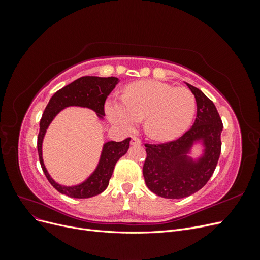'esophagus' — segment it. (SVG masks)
<instances>
[{
	"mask_svg": "<svg viewBox=\"0 0 260 260\" xmlns=\"http://www.w3.org/2000/svg\"><path fill=\"white\" fill-rule=\"evenodd\" d=\"M130 143H131V145H140L141 144V140L139 138H137V137H132Z\"/></svg>",
	"mask_w": 260,
	"mask_h": 260,
	"instance_id": "esophagus-1",
	"label": "esophagus"
}]
</instances>
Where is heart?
Instances as JSON below:
<instances>
[{
    "label": "heart",
    "mask_w": 260,
    "mask_h": 260,
    "mask_svg": "<svg viewBox=\"0 0 260 260\" xmlns=\"http://www.w3.org/2000/svg\"><path fill=\"white\" fill-rule=\"evenodd\" d=\"M105 112L111 122L127 131L135 129L144 118V129L149 137L168 141L190 127L196 112V99L186 88L142 80L129 84L122 100H108Z\"/></svg>",
    "instance_id": "b5f03b06"
}]
</instances>
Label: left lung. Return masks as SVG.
I'll return each mask as SVG.
<instances>
[{
  "label": "left lung",
  "instance_id": "1",
  "mask_svg": "<svg viewBox=\"0 0 260 260\" xmlns=\"http://www.w3.org/2000/svg\"><path fill=\"white\" fill-rule=\"evenodd\" d=\"M196 99L198 113L192 127L180 138L159 144L145 143L143 177L146 186L165 199L187 198L200 191L214 174L221 153L222 120L212 101L186 83ZM204 139L206 156L198 164L185 159L194 139Z\"/></svg>",
  "mask_w": 260,
  "mask_h": 260
}]
</instances>
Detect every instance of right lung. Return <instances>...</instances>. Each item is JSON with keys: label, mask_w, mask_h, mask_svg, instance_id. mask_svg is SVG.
Masks as SVG:
<instances>
[{"label": "right lung", "mask_w": 260, "mask_h": 260, "mask_svg": "<svg viewBox=\"0 0 260 260\" xmlns=\"http://www.w3.org/2000/svg\"><path fill=\"white\" fill-rule=\"evenodd\" d=\"M119 80L115 77L101 78L85 76L74 82L69 83L64 88L58 90L51 98L49 104L46 105L42 118L40 120V131L38 135V154L42 170L46 179L54 188L74 199H89L92 196L101 194L108 186L115 165L127 153L131 138H127L121 142L111 141L104 145L101 160L94 174L80 185L76 186H62L57 184L50 177L46 171L42 159V140L44 133L48 129L53 118L58 114L59 111L67 106H82L93 109L100 117L105 116V102L107 96L115 89Z\"/></svg>", "instance_id": "obj_1"}]
</instances>
